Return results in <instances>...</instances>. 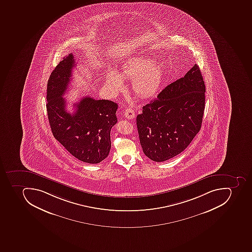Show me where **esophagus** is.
Segmentation results:
<instances>
[{
	"mask_svg": "<svg viewBox=\"0 0 252 252\" xmlns=\"http://www.w3.org/2000/svg\"><path fill=\"white\" fill-rule=\"evenodd\" d=\"M125 116L126 119H133L135 117V111L133 108L129 107L125 110Z\"/></svg>",
	"mask_w": 252,
	"mask_h": 252,
	"instance_id": "34e87169",
	"label": "esophagus"
}]
</instances>
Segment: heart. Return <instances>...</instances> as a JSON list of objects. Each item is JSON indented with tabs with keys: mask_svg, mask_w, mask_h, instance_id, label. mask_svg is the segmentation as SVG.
<instances>
[{
	"mask_svg": "<svg viewBox=\"0 0 252 252\" xmlns=\"http://www.w3.org/2000/svg\"><path fill=\"white\" fill-rule=\"evenodd\" d=\"M123 76L133 79L132 87L137 96L149 97L158 89L162 80V66L159 63H153L151 57L140 56L127 61L121 74L116 69H110L106 76V85L111 94L115 95L124 88Z\"/></svg>",
	"mask_w": 252,
	"mask_h": 252,
	"instance_id": "heart-1",
	"label": "heart"
}]
</instances>
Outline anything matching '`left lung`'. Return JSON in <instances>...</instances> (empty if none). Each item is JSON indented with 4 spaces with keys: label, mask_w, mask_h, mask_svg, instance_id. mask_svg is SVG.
<instances>
[{
    "label": "left lung",
    "mask_w": 252,
    "mask_h": 252,
    "mask_svg": "<svg viewBox=\"0 0 252 252\" xmlns=\"http://www.w3.org/2000/svg\"><path fill=\"white\" fill-rule=\"evenodd\" d=\"M204 81L197 64L166 86L137 116L139 138L145 156L155 162L174 158L189 145L201 128Z\"/></svg>",
    "instance_id": "8db88e82"
}]
</instances>
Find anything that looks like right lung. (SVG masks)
<instances>
[{"instance_id":"right-lung-1","label":"right lung","mask_w":252,"mask_h":252,"mask_svg":"<svg viewBox=\"0 0 252 252\" xmlns=\"http://www.w3.org/2000/svg\"><path fill=\"white\" fill-rule=\"evenodd\" d=\"M75 66L74 56L70 53L51 73L46 97L49 125L55 138L75 158L99 163L109 154L110 133L118 121V104L85 96L74 103L73 113L66 111L63 96L68 89Z\"/></svg>"}]
</instances>
